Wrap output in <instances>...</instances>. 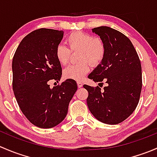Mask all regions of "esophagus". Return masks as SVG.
Here are the masks:
<instances>
[{
    "label": "esophagus",
    "mask_w": 157,
    "mask_h": 157,
    "mask_svg": "<svg viewBox=\"0 0 157 157\" xmlns=\"http://www.w3.org/2000/svg\"><path fill=\"white\" fill-rule=\"evenodd\" d=\"M77 86H78L79 88L82 87V86H83V83H82L81 81H77Z\"/></svg>",
    "instance_id": "esophagus-1"
}]
</instances>
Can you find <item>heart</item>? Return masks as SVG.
I'll list each match as a JSON object with an SVG mask.
<instances>
[{
  "label": "heart",
  "instance_id": "obj_1",
  "mask_svg": "<svg viewBox=\"0 0 157 157\" xmlns=\"http://www.w3.org/2000/svg\"><path fill=\"white\" fill-rule=\"evenodd\" d=\"M67 47L59 45L55 50V56L61 65L68 63L71 52H79L77 64H71L63 71L65 79L80 81L90 71V64L97 66L101 64L106 53V46L102 39L94 37L83 31L73 32L66 39Z\"/></svg>",
  "mask_w": 157,
  "mask_h": 157
}]
</instances>
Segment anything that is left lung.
<instances>
[{
	"instance_id": "1",
	"label": "left lung",
	"mask_w": 157,
	"mask_h": 157,
	"mask_svg": "<svg viewBox=\"0 0 157 157\" xmlns=\"http://www.w3.org/2000/svg\"><path fill=\"white\" fill-rule=\"evenodd\" d=\"M106 46L105 58L88 77L95 82L105 81L108 86L84 84L88 91V108L101 122L117 124L133 113L140 99L142 72L140 58L131 40L116 29L108 26L93 29Z\"/></svg>"
}]
</instances>
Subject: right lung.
<instances>
[{
	"mask_svg": "<svg viewBox=\"0 0 157 157\" xmlns=\"http://www.w3.org/2000/svg\"><path fill=\"white\" fill-rule=\"evenodd\" d=\"M62 30L41 28L20 43L12 61L13 90L20 110L36 127L51 128L66 117L70 101L77 90L75 80L58 82L62 74L55 50L63 38Z\"/></svg>",
	"mask_w": 157,
	"mask_h": 157,
	"instance_id": "right-lung-1",
	"label": "right lung"
}]
</instances>
